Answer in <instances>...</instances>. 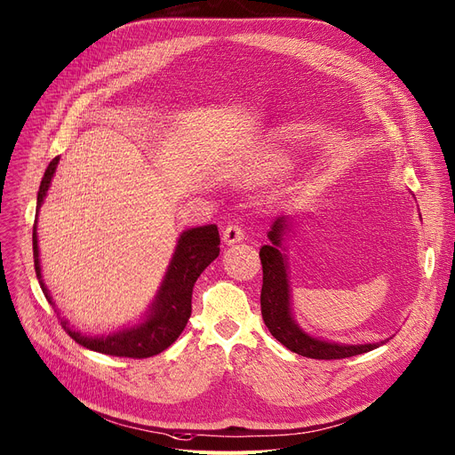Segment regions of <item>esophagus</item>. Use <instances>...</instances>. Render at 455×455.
I'll use <instances>...</instances> for the list:
<instances>
[{"mask_svg":"<svg viewBox=\"0 0 455 455\" xmlns=\"http://www.w3.org/2000/svg\"><path fill=\"white\" fill-rule=\"evenodd\" d=\"M245 235V230L240 223H228L225 228H223V242L232 245V243H238L243 240Z\"/></svg>","mask_w":455,"mask_h":455,"instance_id":"1","label":"esophagus"}]
</instances>
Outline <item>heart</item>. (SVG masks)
<instances>
[{
  "label": "heart",
  "mask_w": 455,
  "mask_h": 455,
  "mask_svg": "<svg viewBox=\"0 0 455 455\" xmlns=\"http://www.w3.org/2000/svg\"><path fill=\"white\" fill-rule=\"evenodd\" d=\"M271 171V164H262V165H256L254 169H251L249 172L252 174V176H262V174H266V172H269Z\"/></svg>",
  "instance_id": "obj_1"
}]
</instances>
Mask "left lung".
Returning a JSON list of instances; mask_svg holds the SVG:
<instances>
[{
	"label": "left lung",
	"instance_id": "obj_1",
	"mask_svg": "<svg viewBox=\"0 0 455 455\" xmlns=\"http://www.w3.org/2000/svg\"><path fill=\"white\" fill-rule=\"evenodd\" d=\"M288 228V217H279L269 230V245L260 249V262H262V291H260V307L262 318L266 327L273 337L286 346L290 351L303 355L308 359L318 361H332V359H347L379 347L378 344H361V346H342L331 344L325 340H318L308 337L295 322L291 320L290 312V290H288V275H286V260L281 252L283 235Z\"/></svg>",
	"mask_w": 455,
	"mask_h": 455
}]
</instances>
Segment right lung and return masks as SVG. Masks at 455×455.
<instances>
[{
  "label": "right lung",
  "instance_id": "1",
  "mask_svg": "<svg viewBox=\"0 0 455 455\" xmlns=\"http://www.w3.org/2000/svg\"><path fill=\"white\" fill-rule=\"evenodd\" d=\"M57 164L59 157H53L43 176V182L36 195V210L41 208L48 193ZM220 230H217L215 225L189 228L180 235L164 284L160 291H157V298L150 308L148 318L137 327L118 331L111 334V337H85V334L68 327V322L61 320L63 329L68 332V337L72 340L98 353L128 359L154 357V355L162 353L179 339L184 327L188 325V320L191 315L193 286L201 276V273L217 259V256H220ZM33 259L36 279L41 283L46 299L52 303L50 293L43 283L41 264H38L36 220L33 227Z\"/></svg>",
  "mask_w": 455,
  "mask_h": 455
}]
</instances>
